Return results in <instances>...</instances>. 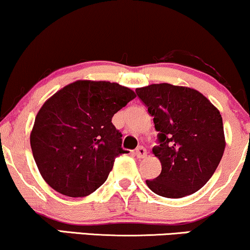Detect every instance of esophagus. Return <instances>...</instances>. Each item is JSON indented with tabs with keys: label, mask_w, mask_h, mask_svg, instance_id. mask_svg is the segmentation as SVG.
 I'll return each instance as SVG.
<instances>
[{
	"label": "esophagus",
	"mask_w": 250,
	"mask_h": 250,
	"mask_svg": "<svg viewBox=\"0 0 250 250\" xmlns=\"http://www.w3.org/2000/svg\"><path fill=\"white\" fill-rule=\"evenodd\" d=\"M136 155L139 159H143V158H145L146 155H147V151H146V148L143 147V146H139V147L136 149Z\"/></svg>",
	"instance_id": "34e87169"
}]
</instances>
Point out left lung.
<instances>
[{
  "label": "left lung",
  "instance_id": "left-lung-1",
  "mask_svg": "<svg viewBox=\"0 0 250 250\" xmlns=\"http://www.w3.org/2000/svg\"><path fill=\"white\" fill-rule=\"evenodd\" d=\"M153 117L158 143L153 154L161 173L146 180L148 188L165 198L198 192L214 174L226 147L219 110L194 89L161 83L136 90Z\"/></svg>",
  "mask_w": 250,
  "mask_h": 250
}]
</instances>
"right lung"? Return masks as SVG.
Masks as SVG:
<instances>
[{
  "mask_svg": "<svg viewBox=\"0 0 250 250\" xmlns=\"http://www.w3.org/2000/svg\"><path fill=\"white\" fill-rule=\"evenodd\" d=\"M136 93L105 81H77L43 104L30 133L41 175L61 194L82 198L106 181L122 148L112 117Z\"/></svg>",
  "mask_w": 250,
  "mask_h": 250,
  "instance_id": "1",
  "label": "right lung"
}]
</instances>
